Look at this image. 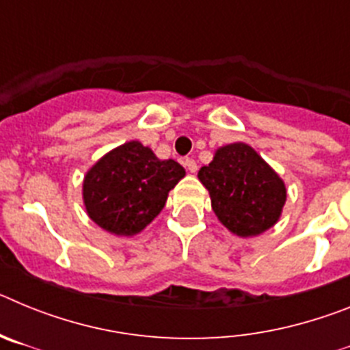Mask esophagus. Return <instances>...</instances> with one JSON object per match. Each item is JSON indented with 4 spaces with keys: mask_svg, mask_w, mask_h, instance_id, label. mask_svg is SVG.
Returning <instances> with one entry per match:
<instances>
[{
    "mask_svg": "<svg viewBox=\"0 0 350 350\" xmlns=\"http://www.w3.org/2000/svg\"><path fill=\"white\" fill-rule=\"evenodd\" d=\"M184 163H185V168H187V172H189V173H196L198 165H196V161H194L193 157H187V159H185Z\"/></svg>",
    "mask_w": 350,
    "mask_h": 350,
    "instance_id": "34e87169",
    "label": "esophagus"
}]
</instances>
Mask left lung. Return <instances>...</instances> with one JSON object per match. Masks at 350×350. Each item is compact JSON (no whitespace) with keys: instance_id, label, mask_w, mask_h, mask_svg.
<instances>
[{"instance_id":"1","label":"left lung","mask_w":350,"mask_h":350,"mask_svg":"<svg viewBox=\"0 0 350 350\" xmlns=\"http://www.w3.org/2000/svg\"><path fill=\"white\" fill-rule=\"evenodd\" d=\"M212 210L237 237H258L273 228L286 205V184L254 148L243 142L219 147L198 172Z\"/></svg>"}]
</instances>
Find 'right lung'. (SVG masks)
Wrapping results in <instances>:
<instances>
[{
  "mask_svg": "<svg viewBox=\"0 0 350 350\" xmlns=\"http://www.w3.org/2000/svg\"><path fill=\"white\" fill-rule=\"evenodd\" d=\"M185 177L177 161H161L138 140L112 148L88 170L82 184L85 212L117 237L144 231L165 208L168 193Z\"/></svg>",
  "mask_w": 350,
  "mask_h": 350,
  "instance_id": "1",
  "label": "right lung"
}]
</instances>
